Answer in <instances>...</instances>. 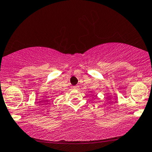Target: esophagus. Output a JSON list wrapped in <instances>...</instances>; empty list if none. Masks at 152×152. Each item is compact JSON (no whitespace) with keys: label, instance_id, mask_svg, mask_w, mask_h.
I'll return each instance as SVG.
<instances>
[{"label":"esophagus","instance_id":"1","mask_svg":"<svg viewBox=\"0 0 152 152\" xmlns=\"http://www.w3.org/2000/svg\"><path fill=\"white\" fill-rule=\"evenodd\" d=\"M74 89H79V85H75V86H74Z\"/></svg>","mask_w":152,"mask_h":152}]
</instances>
